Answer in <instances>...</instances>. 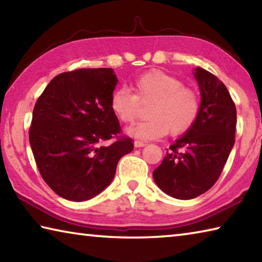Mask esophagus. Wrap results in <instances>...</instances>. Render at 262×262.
Segmentation results:
<instances>
[{
    "instance_id": "34e87169",
    "label": "esophagus",
    "mask_w": 262,
    "mask_h": 262,
    "mask_svg": "<svg viewBox=\"0 0 262 262\" xmlns=\"http://www.w3.org/2000/svg\"><path fill=\"white\" fill-rule=\"evenodd\" d=\"M145 144H147V143H145V142H142V141H135L134 142L135 148H142V147H144Z\"/></svg>"
}]
</instances>
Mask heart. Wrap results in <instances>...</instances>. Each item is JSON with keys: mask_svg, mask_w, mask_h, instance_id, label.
<instances>
[{"mask_svg": "<svg viewBox=\"0 0 262 262\" xmlns=\"http://www.w3.org/2000/svg\"><path fill=\"white\" fill-rule=\"evenodd\" d=\"M133 94L126 88L115 90L111 96V108L118 119L129 123L139 117L141 104H149L150 118L128 128L127 133L140 140H154L166 135L184 134L196 121L200 100L196 92L178 77L163 70L152 69L134 81Z\"/></svg>", "mask_w": 262, "mask_h": 262, "instance_id": "heart-1", "label": "heart"}]
</instances>
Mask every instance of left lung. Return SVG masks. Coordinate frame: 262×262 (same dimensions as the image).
<instances>
[{"label": "left lung", "instance_id": "1", "mask_svg": "<svg viewBox=\"0 0 262 262\" xmlns=\"http://www.w3.org/2000/svg\"><path fill=\"white\" fill-rule=\"evenodd\" d=\"M201 91L200 112L184 136L171 144L154 180L164 193L189 200L220 178L234 144L237 111L227 86L202 68L194 72Z\"/></svg>", "mask_w": 262, "mask_h": 262}]
</instances>
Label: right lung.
Segmentation results:
<instances>
[{
  "mask_svg": "<svg viewBox=\"0 0 262 262\" xmlns=\"http://www.w3.org/2000/svg\"><path fill=\"white\" fill-rule=\"evenodd\" d=\"M118 78L112 68L57 75L34 105L29 130L42 179L61 198L85 201L107 187L119 159L134 149L111 108ZM118 140L110 146L105 140Z\"/></svg>",
  "mask_w": 262,
  "mask_h": 262,
  "instance_id": "obj_1",
  "label": "right lung"
}]
</instances>
